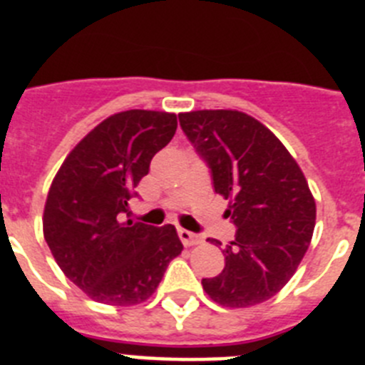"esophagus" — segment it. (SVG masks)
I'll use <instances>...</instances> for the list:
<instances>
[{
  "mask_svg": "<svg viewBox=\"0 0 365 365\" xmlns=\"http://www.w3.org/2000/svg\"><path fill=\"white\" fill-rule=\"evenodd\" d=\"M179 237L185 247H193V245L201 243V237H199L197 234H193V232H190V230H185V228H179Z\"/></svg>",
  "mask_w": 365,
  "mask_h": 365,
  "instance_id": "obj_1",
  "label": "esophagus"
}]
</instances>
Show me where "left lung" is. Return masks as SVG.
<instances>
[{
    "label": "left lung",
    "mask_w": 365,
    "mask_h": 365,
    "mask_svg": "<svg viewBox=\"0 0 365 365\" xmlns=\"http://www.w3.org/2000/svg\"><path fill=\"white\" fill-rule=\"evenodd\" d=\"M179 122L237 227L222 250L225 269L202 279V289L222 307L267 302L294 276L311 245L316 202L307 179L282 140L247 113L201 109L180 113Z\"/></svg>",
    "instance_id": "obj_1"
}]
</instances>
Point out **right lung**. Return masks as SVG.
<instances>
[{
	"instance_id": "1",
	"label": "right lung",
	"mask_w": 365,
	"mask_h": 365,
	"mask_svg": "<svg viewBox=\"0 0 365 365\" xmlns=\"http://www.w3.org/2000/svg\"><path fill=\"white\" fill-rule=\"evenodd\" d=\"M175 130V113H115L71 150L54 175L43 237L58 267L95 302L122 307L146 302L182 252L173 225L122 222L153 155Z\"/></svg>"
}]
</instances>
